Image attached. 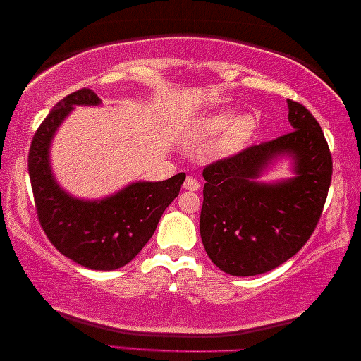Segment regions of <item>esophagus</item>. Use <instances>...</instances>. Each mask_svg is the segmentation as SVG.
Listing matches in <instances>:
<instances>
[{"label": "esophagus", "instance_id": "obj_1", "mask_svg": "<svg viewBox=\"0 0 361 361\" xmlns=\"http://www.w3.org/2000/svg\"><path fill=\"white\" fill-rule=\"evenodd\" d=\"M184 189L185 190H199L200 189V182L195 179L194 176H187V179H185V182H184Z\"/></svg>", "mask_w": 361, "mask_h": 361}]
</instances>
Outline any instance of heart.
<instances>
[{
  "instance_id": "obj_1",
  "label": "heart",
  "mask_w": 361,
  "mask_h": 361,
  "mask_svg": "<svg viewBox=\"0 0 361 361\" xmlns=\"http://www.w3.org/2000/svg\"><path fill=\"white\" fill-rule=\"evenodd\" d=\"M256 125H258V120L251 113L235 115L233 111L228 110L212 113L199 121L195 137L202 141H209L219 135L215 142V154L231 156L251 140V136L256 131Z\"/></svg>"
}]
</instances>
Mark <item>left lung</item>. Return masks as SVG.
Here are the masks:
<instances>
[{
  "label": "left lung",
  "instance_id": "left-lung-1",
  "mask_svg": "<svg viewBox=\"0 0 361 361\" xmlns=\"http://www.w3.org/2000/svg\"><path fill=\"white\" fill-rule=\"evenodd\" d=\"M294 131L253 145L204 169L200 236L209 258L231 276L263 274L298 253L314 233L332 179V154L317 120L288 100ZM289 155L296 176L264 185L257 177Z\"/></svg>",
  "mask_w": 361,
  "mask_h": 361
}]
</instances>
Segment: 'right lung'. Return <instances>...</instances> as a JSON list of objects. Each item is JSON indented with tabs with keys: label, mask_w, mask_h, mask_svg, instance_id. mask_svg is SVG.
<instances>
[{
	"label": "right lung",
	"mask_w": 361,
	"mask_h": 361,
	"mask_svg": "<svg viewBox=\"0 0 361 361\" xmlns=\"http://www.w3.org/2000/svg\"><path fill=\"white\" fill-rule=\"evenodd\" d=\"M102 100L90 88L62 98L37 128L27 167L34 204L44 233L68 259L83 268L111 271L130 263L179 195L184 172L161 182H133L102 200L75 199L54 179L49 159L52 137L73 106H97Z\"/></svg>",
	"instance_id": "obj_1"
}]
</instances>
